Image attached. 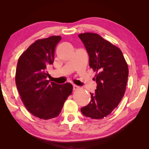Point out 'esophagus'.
Returning a JSON list of instances; mask_svg holds the SVG:
<instances>
[{
    "instance_id": "obj_1",
    "label": "esophagus",
    "mask_w": 149,
    "mask_h": 149,
    "mask_svg": "<svg viewBox=\"0 0 149 149\" xmlns=\"http://www.w3.org/2000/svg\"><path fill=\"white\" fill-rule=\"evenodd\" d=\"M79 88V86H77V85H73V89L74 90H77Z\"/></svg>"
}]
</instances>
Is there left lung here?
<instances>
[{
  "instance_id": "left-lung-1",
  "label": "left lung",
  "mask_w": 149,
  "mask_h": 149,
  "mask_svg": "<svg viewBox=\"0 0 149 149\" xmlns=\"http://www.w3.org/2000/svg\"><path fill=\"white\" fill-rule=\"evenodd\" d=\"M81 40L89 58V66L97 74L93 79L97 89L90 93L91 100L81 108L85 116L102 119L119 104L125 91L128 66L119 48L101 36L93 33H81Z\"/></svg>"
}]
</instances>
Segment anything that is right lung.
<instances>
[{"instance_id":"1","label":"right lung","mask_w":149,"mask_h":149,"mask_svg":"<svg viewBox=\"0 0 149 149\" xmlns=\"http://www.w3.org/2000/svg\"><path fill=\"white\" fill-rule=\"evenodd\" d=\"M60 36L39 39L20 56L16 72V84L27 110L42 120L57 117L71 95L70 83L60 85L47 80V68L54 62V50Z\"/></svg>"}]
</instances>
